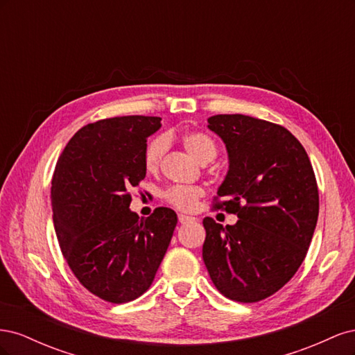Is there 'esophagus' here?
Masks as SVG:
<instances>
[{
    "label": "esophagus",
    "instance_id": "obj_1",
    "mask_svg": "<svg viewBox=\"0 0 355 355\" xmlns=\"http://www.w3.org/2000/svg\"><path fill=\"white\" fill-rule=\"evenodd\" d=\"M179 222L180 223H189V222H196V218L187 216V214H179Z\"/></svg>",
    "mask_w": 355,
    "mask_h": 355
}]
</instances>
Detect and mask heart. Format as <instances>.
I'll return each instance as SVG.
<instances>
[{
	"instance_id": "b5f03b06",
	"label": "heart",
	"mask_w": 355,
	"mask_h": 355,
	"mask_svg": "<svg viewBox=\"0 0 355 355\" xmlns=\"http://www.w3.org/2000/svg\"><path fill=\"white\" fill-rule=\"evenodd\" d=\"M180 144L187 149V153L198 161L200 164H207L214 159L218 154V146L213 139L198 130H189L182 133ZM167 149V142L164 137H157L149 142L145 149V167L149 171L157 170L159 161L163 158ZM204 194L200 187H173L166 192V200L171 206L189 211L196 207L198 198Z\"/></svg>"
}]
</instances>
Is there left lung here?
Here are the masks:
<instances>
[{"instance_id": "8db88e82", "label": "left lung", "mask_w": 355, "mask_h": 355, "mask_svg": "<svg viewBox=\"0 0 355 355\" xmlns=\"http://www.w3.org/2000/svg\"><path fill=\"white\" fill-rule=\"evenodd\" d=\"M207 127L227 148L228 171L218 209L239 220L204 218L202 261L213 284L232 300L274 295L304 262L318 219L313 166L287 128L241 114L214 115Z\"/></svg>"}]
</instances>
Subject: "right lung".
Segmentation results:
<instances>
[{
    "instance_id": "right-lung-1",
    "label": "right lung",
    "mask_w": 355,
    "mask_h": 355,
    "mask_svg": "<svg viewBox=\"0 0 355 355\" xmlns=\"http://www.w3.org/2000/svg\"><path fill=\"white\" fill-rule=\"evenodd\" d=\"M159 116H115L87 124L63 149L51 180L53 225L80 283L103 300L124 304L145 293L167 252L178 214L132 211L128 189L146 176L148 137Z\"/></svg>"
}]
</instances>
